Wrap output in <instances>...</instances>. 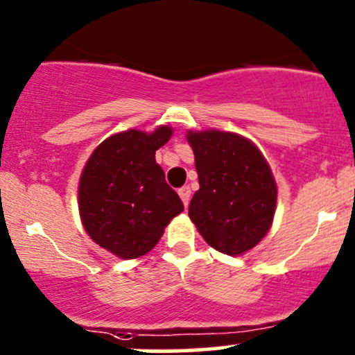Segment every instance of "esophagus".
Listing matches in <instances>:
<instances>
[{
	"instance_id": "obj_1",
	"label": "esophagus",
	"mask_w": 355,
	"mask_h": 355,
	"mask_svg": "<svg viewBox=\"0 0 355 355\" xmlns=\"http://www.w3.org/2000/svg\"><path fill=\"white\" fill-rule=\"evenodd\" d=\"M190 193H192V190H190V187H182V189H178V196H180L182 202H184V205L187 207L190 202Z\"/></svg>"
}]
</instances>
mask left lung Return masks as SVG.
Wrapping results in <instances>:
<instances>
[{"mask_svg":"<svg viewBox=\"0 0 355 355\" xmlns=\"http://www.w3.org/2000/svg\"><path fill=\"white\" fill-rule=\"evenodd\" d=\"M200 189L189 216L217 251L241 254L266 236L276 209V184L261 151L243 136L224 131L187 135Z\"/></svg>","mask_w":355,"mask_h":355,"instance_id":"1","label":"left lung"}]
</instances>
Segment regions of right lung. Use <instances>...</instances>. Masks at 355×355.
I'll return each mask as SVG.
<instances>
[{
	"instance_id": "add662e5",
	"label": "right lung",
	"mask_w": 355,
	"mask_h": 355,
	"mask_svg": "<svg viewBox=\"0 0 355 355\" xmlns=\"http://www.w3.org/2000/svg\"><path fill=\"white\" fill-rule=\"evenodd\" d=\"M171 130L155 133L130 130L96 148L79 184V210L87 234L101 248L123 259L146 254L166 224L184 210L180 197L166 184L155 151Z\"/></svg>"
}]
</instances>
